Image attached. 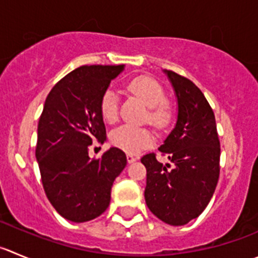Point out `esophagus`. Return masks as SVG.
<instances>
[{"mask_svg":"<svg viewBox=\"0 0 258 258\" xmlns=\"http://www.w3.org/2000/svg\"><path fill=\"white\" fill-rule=\"evenodd\" d=\"M126 159H127V163H133V162L137 161V158L133 156V154H126Z\"/></svg>","mask_w":258,"mask_h":258,"instance_id":"34e87169","label":"esophagus"}]
</instances>
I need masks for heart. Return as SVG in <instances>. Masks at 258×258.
<instances>
[{
  "label": "heart",
  "mask_w": 258,
  "mask_h": 258,
  "mask_svg": "<svg viewBox=\"0 0 258 258\" xmlns=\"http://www.w3.org/2000/svg\"><path fill=\"white\" fill-rule=\"evenodd\" d=\"M127 90L141 97L149 110V120L153 124L164 125L170 119V109L166 104L164 90L156 80L148 76H138L127 82ZM100 111L106 121L112 122L119 115V96L111 88H107L100 100ZM110 141L115 147L126 153H138L153 142V134L147 127L124 124L110 134Z\"/></svg>",
  "instance_id": "heart-1"
}]
</instances>
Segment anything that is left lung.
<instances>
[{
  "label": "left lung",
  "instance_id": "left-lung-1",
  "mask_svg": "<svg viewBox=\"0 0 258 258\" xmlns=\"http://www.w3.org/2000/svg\"><path fill=\"white\" fill-rule=\"evenodd\" d=\"M167 73L176 96V126L159 151L170 163L148 153L141 162L147 168V207L170 225L187 224L204 212L219 180L220 142L214 112L200 88L188 78Z\"/></svg>",
  "mask_w": 258,
  "mask_h": 258
}]
</instances>
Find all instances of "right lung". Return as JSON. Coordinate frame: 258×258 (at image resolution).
<instances>
[{
	"mask_svg": "<svg viewBox=\"0 0 258 258\" xmlns=\"http://www.w3.org/2000/svg\"><path fill=\"white\" fill-rule=\"evenodd\" d=\"M124 66H82L49 92L38 124L35 156L44 191L54 209L76 223L92 220L110 204L115 178L126 166L119 148L90 158L92 142H104L102 94Z\"/></svg>",
	"mask_w": 258,
	"mask_h": 258,
	"instance_id": "1",
	"label": "right lung"
}]
</instances>
